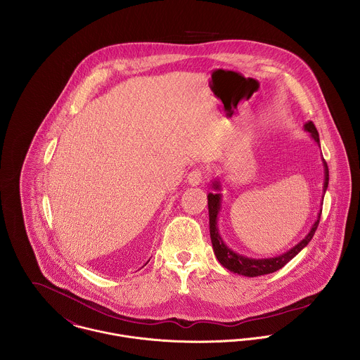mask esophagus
<instances>
[{
    "mask_svg": "<svg viewBox=\"0 0 360 360\" xmlns=\"http://www.w3.org/2000/svg\"><path fill=\"white\" fill-rule=\"evenodd\" d=\"M202 180H204L202 172H201V170H198V169H195V170L190 172V174L187 176V181H188V184H190V186H193V187L200 186V184L202 183Z\"/></svg>",
    "mask_w": 360,
    "mask_h": 360,
    "instance_id": "34e87169",
    "label": "esophagus"
}]
</instances>
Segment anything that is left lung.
I'll return each mask as SVG.
<instances>
[{
  "instance_id": "obj_1",
  "label": "left lung",
  "mask_w": 360,
  "mask_h": 360,
  "mask_svg": "<svg viewBox=\"0 0 360 360\" xmlns=\"http://www.w3.org/2000/svg\"><path fill=\"white\" fill-rule=\"evenodd\" d=\"M304 130L308 131L310 139L320 147V140H319V133L314 127V124L308 120L304 124ZM323 156V155H321ZM321 163H323V170H324V181H323V195H321V201L324 198L326 190L328 187V167L326 160L321 158ZM212 188L216 191L209 193L207 194V209H209V233H210V241H212V248L214 252V257L219 260V263L226 267L227 270H230L231 273L240 274V276H245V277H257V276H263V274H270L273 271H277L278 269H281L284 264H287L292 257H297L307 245L309 241L313 238L314 231L319 226L320 221V214L321 210L317 213V219L314 220L313 226L310 227L308 234L305 236V238H302L297 245H294L291 250L285 251L281 255L273 257H251L241 255L236 251H233L231 248H229L226 245V243L223 241L219 227H217V220H219V212L221 207V180L219 177H216L212 181Z\"/></svg>"
}]
</instances>
